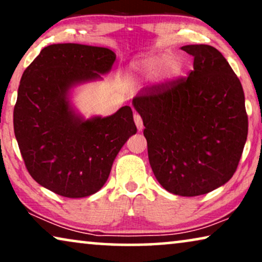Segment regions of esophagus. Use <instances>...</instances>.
Instances as JSON below:
<instances>
[{
	"mask_svg": "<svg viewBox=\"0 0 262 262\" xmlns=\"http://www.w3.org/2000/svg\"><path fill=\"white\" fill-rule=\"evenodd\" d=\"M135 123H136V126H137V128L139 131H142L143 130V120H142V118H141V116H139V114H137L136 113L135 114Z\"/></svg>",
	"mask_w": 262,
	"mask_h": 262,
	"instance_id": "esophagus-1",
	"label": "esophagus"
}]
</instances>
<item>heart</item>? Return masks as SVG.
Listing matches in <instances>:
<instances>
[{
  "instance_id": "heart-1",
  "label": "heart",
  "mask_w": 262,
  "mask_h": 262,
  "mask_svg": "<svg viewBox=\"0 0 262 262\" xmlns=\"http://www.w3.org/2000/svg\"><path fill=\"white\" fill-rule=\"evenodd\" d=\"M180 60L167 52L135 60L128 69L131 76L138 80H150L155 77L160 71L168 77H174L180 73Z\"/></svg>"
}]
</instances>
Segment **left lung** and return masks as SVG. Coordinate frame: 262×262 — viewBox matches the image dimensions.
<instances>
[{
    "mask_svg": "<svg viewBox=\"0 0 262 262\" xmlns=\"http://www.w3.org/2000/svg\"><path fill=\"white\" fill-rule=\"evenodd\" d=\"M187 78L152 85L132 100L144 124L149 162L166 191L206 194L230 180L238 166L248 117L245 93L227 59L210 45H186Z\"/></svg>",
    "mask_w": 262,
    "mask_h": 262,
    "instance_id": "obj_1",
    "label": "left lung"
}]
</instances>
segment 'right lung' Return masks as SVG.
<instances>
[{
    "instance_id": "1",
    "label": "right lung",
    "mask_w": 262,
    "mask_h": 262,
    "mask_svg": "<svg viewBox=\"0 0 262 262\" xmlns=\"http://www.w3.org/2000/svg\"><path fill=\"white\" fill-rule=\"evenodd\" d=\"M116 57L107 48L53 44L24 71L14 134L28 173L56 194L84 198L100 191L118 152L137 132L131 107L85 119L71 100L78 85L101 81Z\"/></svg>"
}]
</instances>
